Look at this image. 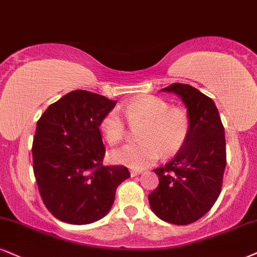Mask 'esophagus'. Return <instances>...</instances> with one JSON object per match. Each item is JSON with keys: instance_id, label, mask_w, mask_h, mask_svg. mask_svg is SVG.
I'll return each instance as SVG.
<instances>
[{"instance_id": "obj_1", "label": "esophagus", "mask_w": 257, "mask_h": 257, "mask_svg": "<svg viewBox=\"0 0 257 257\" xmlns=\"http://www.w3.org/2000/svg\"><path fill=\"white\" fill-rule=\"evenodd\" d=\"M142 173V170H130V174H131V176L132 177H135V176H137V175H139V174Z\"/></svg>"}]
</instances>
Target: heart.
Returning a JSON list of instances; mask_svg holds the SVG:
<instances>
[{
  "instance_id": "heart-1",
  "label": "heart",
  "mask_w": 257,
  "mask_h": 257,
  "mask_svg": "<svg viewBox=\"0 0 257 257\" xmlns=\"http://www.w3.org/2000/svg\"><path fill=\"white\" fill-rule=\"evenodd\" d=\"M131 127L139 128L142 142L127 144L110 151L113 163L135 169L154 164L162 153L173 155L186 143L191 128L189 116L180 107H169L166 100L156 96H141L121 107ZM102 137L110 145L123 141L127 135V123L118 109H110L100 121Z\"/></svg>"
}]
</instances>
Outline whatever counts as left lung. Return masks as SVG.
<instances>
[{"label":"left lung","mask_w":257,"mask_h":257,"mask_svg":"<svg viewBox=\"0 0 257 257\" xmlns=\"http://www.w3.org/2000/svg\"><path fill=\"white\" fill-rule=\"evenodd\" d=\"M162 90L181 97L191 128L176 156L154 169L160 183L149 202L162 220L187 225L205 216L220 194L226 166L224 126L213 100L196 88L173 83Z\"/></svg>","instance_id":"left-lung-1"}]
</instances>
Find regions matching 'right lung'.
Instances as JSON below:
<instances>
[{"label": "right lung", "instance_id": "1", "mask_svg": "<svg viewBox=\"0 0 257 257\" xmlns=\"http://www.w3.org/2000/svg\"><path fill=\"white\" fill-rule=\"evenodd\" d=\"M116 101L74 90L50 104L37 122L32 144L33 172L44 205L57 219L90 224L106 216L115 191L130 177L123 166H103L100 132Z\"/></svg>", "mask_w": 257, "mask_h": 257}]
</instances>
